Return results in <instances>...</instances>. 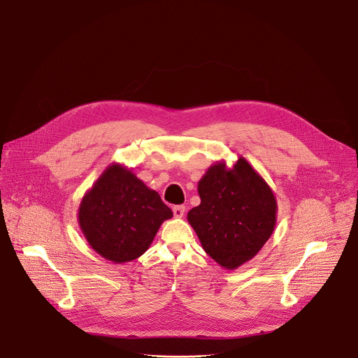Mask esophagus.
<instances>
[{"label":"esophagus","instance_id":"esophagus-1","mask_svg":"<svg viewBox=\"0 0 358 358\" xmlns=\"http://www.w3.org/2000/svg\"><path fill=\"white\" fill-rule=\"evenodd\" d=\"M173 213H174V217L176 218H182L184 214H185V207L184 206H176L173 208Z\"/></svg>","mask_w":358,"mask_h":358}]
</instances>
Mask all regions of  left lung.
<instances>
[{
  "mask_svg": "<svg viewBox=\"0 0 358 358\" xmlns=\"http://www.w3.org/2000/svg\"><path fill=\"white\" fill-rule=\"evenodd\" d=\"M201 203L187 220L203 250L224 269L255 258L273 234L278 202L272 188L243 157L228 169L217 162L198 181Z\"/></svg>",
  "mask_w": 358,
  "mask_h": 358,
  "instance_id": "left-lung-1",
  "label": "left lung"
}]
</instances>
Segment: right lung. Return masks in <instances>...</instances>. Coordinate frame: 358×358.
I'll return each instance as SVG.
<instances>
[{"label": "right lung", "mask_w": 358, "mask_h": 358, "mask_svg": "<svg viewBox=\"0 0 358 358\" xmlns=\"http://www.w3.org/2000/svg\"><path fill=\"white\" fill-rule=\"evenodd\" d=\"M171 217L159 192L119 163L100 174L78 210V222L87 243L113 264L141 257L162 224Z\"/></svg>", "instance_id": "obj_1"}]
</instances>
